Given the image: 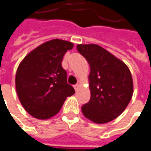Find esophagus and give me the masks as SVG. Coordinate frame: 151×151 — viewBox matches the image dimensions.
Instances as JSON below:
<instances>
[{
    "instance_id": "1",
    "label": "esophagus",
    "mask_w": 151,
    "mask_h": 151,
    "mask_svg": "<svg viewBox=\"0 0 151 151\" xmlns=\"http://www.w3.org/2000/svg\"><path fill=\"white\" fill-rule=\"evenodd\" d=\"M73 87H74V89H75V91H77L78 89V87H79V85L78 84H76L73 86Z\"/></svg>"
}]
</instances>
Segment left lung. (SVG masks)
I'll use <instances>...</instances> for the list:
<instances>
[{
    "instance_id": "left-lung-1",
    "label": "left lung",
    "mask_w": 151,
    "mask_h": 151,
    "mask_svg": "<svg viewBox=\"0 0 151 151\" xmlns=\"http://www.w3.org/2000/svg\"><path fill=\"white\" fill-rule=\"evenodd\" d=\"M78 51L90 65V101L82 106L83 114L95 123L118 117L133 94V79L128 66L97 45H78Z\"/></svg>"
}]
</instances>
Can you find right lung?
<instances>
[{"label":"right lung","mask_w":151,"mask_h":151,"mask_svg":"<svg viewBox=\"0 0 151 151\" xmlns=\"http://www.w3.org/2000/svg\"><path fill=\"white\" fill-rule=\"evenodd\" d=\"M73 47L71 42L53 39L36 48L19 65L15 75L17 95L32 116L41 120L54 116L66 97L75 93L62 67L64 55Z\"/></svg>","instance_id":"obj_1"}]
</instances>
